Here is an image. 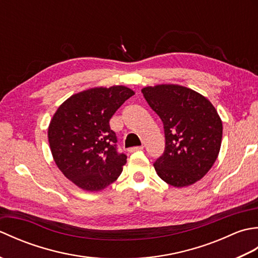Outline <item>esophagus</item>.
I'll return each instance as SVG.
<instances>
[{
    "instance_id": "1",
    "label": "esophagus",
    "mask_w": 258,
    "mask_h": 258,
    "mask_svg": "<svg viewBox=\"0 0 258 258\" xmlns=\"http://www.w3.org/2000/svg\"><path fill=\"white\" fill-rule=\"evenodd\" d=\"M143 149H144V146H135V147H131V149H128V152L133 153L136 151H142Z\"/></svg>"
}]
</instances>
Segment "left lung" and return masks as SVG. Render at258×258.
Masks as SVG:
<instances>
[{"label":"left lung","instance_id":"left-lung-1","mask_svg":"<svg viewBox=\"0 0 258 258\" xmlns=\"http://www.w3.org/2000/svg\"><path fill=\"white\" fill-rule=\"evenodd\" d=\"M142 93L164 125L165 152L154 163L164 182L186 187L204 177L221 150L223 123L207 98L178 84L145 86Z\"/></svg>","mask_w":258,"mask_h":258}]
</instances>
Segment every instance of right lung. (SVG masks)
Instances as JSON below:
<instances>
[{"instance_id": "obj_1", "label": "right lung", "mask_w": 258, "mask_h": 258, "mask_svg": "<svg viewBox=\"0 0 258 258\" xmlns=\"http://www.w3.org/2000/svg\"><path fill=\"white\" fill-rule=\"evenodd\" d=\"M134 94L123 85L92 87L70 96L54 113L47 130L53 160L80 188L102 190L122 173L127 157L116 152L109 119Z\"/></svg>"}]
</instances>
